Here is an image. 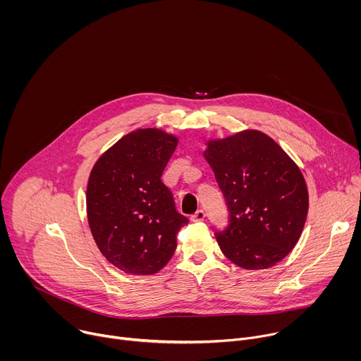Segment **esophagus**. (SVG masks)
Segmentation results:
<instances>
[{"instance_id": "obj_1", "label": "esophagus", "mask_w": 361, "mask_h": 361, "mask_svg": "<svg viewBox=\"0 0 361 361\" xmlns=\"http://www.w3.org/2000/svg\"><path fill=\"white\" fill-rule=\"evenodd\" d=\"M205 219V213L202 212V210H198V212H195L192 216H191V221H194V223H200V221H202Z\"/></svg>"}]
</instances>
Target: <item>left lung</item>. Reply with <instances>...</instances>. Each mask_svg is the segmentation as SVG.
I'll return each instance as SVG.
<instances>
[{
    "instance_id": "8db88e82",
    "label": "left lung",
    "mask_w": 361,
    "mask_h": 361,
    "mask_svg": "<svg viewBox=\"0 0 361 361\" xmlns=\"http://www.w3.org/2000/svg\"><path fill=\"white\" fill-rule=\"evenodd\" d=\"M204 159L230 213L228 226L214 233L223 254L247 270L276 266L297 244L308 212L300 169L257 130L209 141Z\"/></svg>"
}]
</instances>
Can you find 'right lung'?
I'll list each match as a JSON object with an SVG mask.
<instances>
[{
    "instance_id": "obj_1",
    "label": "right lung",
    "mask_w": 361,
    "mask_h": 361,
    "mask_svg": "<svg viewBox=\"0 0 361 361\" xmlns=\"http://www.w3.org/2000/svg\"><path fill=\"white\" fill-rule=\"evenodd\" d=\"M177 137L140 128L118 140L94 164L87 185L91 234L106 259L128 274L161 270L188 219L176 210L161 181Z\"/></svg>"
}]
</instances>
